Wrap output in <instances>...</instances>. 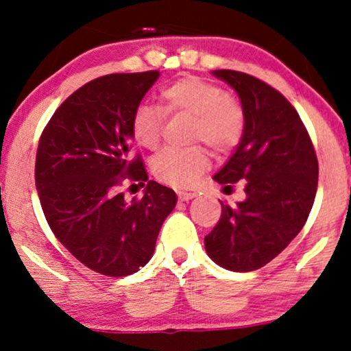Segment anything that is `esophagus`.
I'll return each instance as SVG.
<instances>
[{
	"label": "esophagus",
	"instance_id": "esophagus-1",
	"mask_svg": "<svg viewBox=\"0 0 351 351\" xmlns=\"http://www.w3.org/2000/svg\"><path fill=\"white\" fill-rule=\"evenodd\" d=\"M177 196H179L180 201H190L191 198H195L196 193L195 191H177Z\"/></svg>",
	"mask_w": 351,
	"mask_h": 351
}]
</instances>
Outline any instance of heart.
Masks as SVG:
<instances>
[{"instance_id":"obj_1","label":"heart","mask_w":351,"mask_h":351,"mask_svg":"<svg viewBox=\"0 0 351 351\" xmlns=\"http://www.w3.org/2000/svg\"><path fill=\"white\" fill-rule=\"evenodd\" d=\"M161 108L141 104L134 110L131 132L143 148L155 150L162 137L167 114H184L193 119L191 141L204 142L215 153H227L238 145L244 132L241 104L225 93L220 86L198 76L167 84L160 90ZM209 158L203 147L166 148L152 162V171L160 182L185 189L191 186L208 169Z\"/></svg>"}]
</instances>
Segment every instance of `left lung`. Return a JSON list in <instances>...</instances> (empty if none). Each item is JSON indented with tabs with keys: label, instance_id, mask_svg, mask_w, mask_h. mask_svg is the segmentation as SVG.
<instances>
[{
	"label": "left lung",
	"instance_id": "left-lung-1",
	"mask_svg": "<svg viewBox=\"0 0 351 351\" xmlns=\"http://www.w3.org/2000/svg\"><path fill=\"white\" fill-rule=\"evenodd\" d=\"M237 90L244 112L241 142L214 176L225 193L244 184L241 203L222 204L204 246L217 265L252 271L273 261L308 219L318 186V158L299 113L280 90L237 70H214Z\"/></svg>",
	"mask_w": 351,
	"mask_h": 351
}]
</instances>
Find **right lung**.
Listing matches in <instances>:
<instances>
[{
  "mask_svg": "<svg viewBox=\"0 0 351 351\" xmlns=\"http://www.w3.org/2000/svg\"><path fill=\"white\" fill-rule=\"evenodd\" d=\"M158 76L150 70L89 81L60 104L38 143L35 182L52 233L105 276L132 275L150 261L177 203L176 191L148 180L141 155L131 153L132 113ZM126 180L147 182L142 199H125Z\"/></svg>",
  "mask_w": 351,
  "mask_h": 351,
  "instance_id": "obj_1",
  "label": "right lung"
}]
</instances>
